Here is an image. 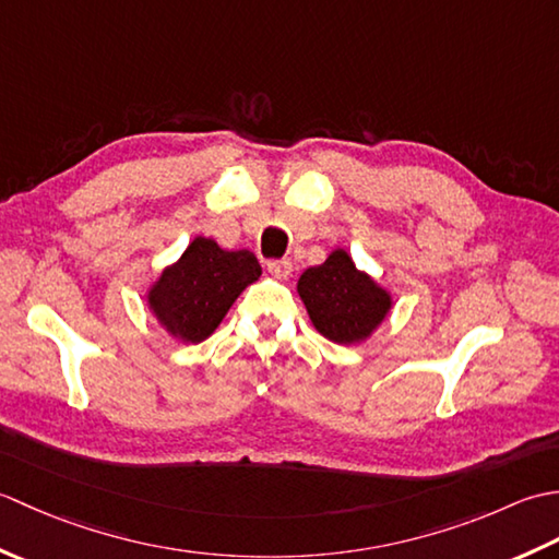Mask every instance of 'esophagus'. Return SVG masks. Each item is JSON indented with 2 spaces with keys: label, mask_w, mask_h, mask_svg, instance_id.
Listing matches in <instances>:
<instances>
[{
  "label": "esophagus",
  "mask_w": 559,
  "mask_h": 559,
  "mask_svg": "<svg viewBox=\"0 0 559 559\" xmlns=\"http://www.w3.org/2000/svg\"><path fill=\"white\" fill-rule=\"evenodd\" d=\"M290 271H293V264H290L288 259H281V261H269V273H271L273 278H278V281H288Z\"/></svg>",
  "instance_id": "esophagus-1"
}]
</instances>
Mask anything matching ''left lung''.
<instances>
[{
  "label": "left lung",
  "instance_id": "8db88e82",
  "mask_svg": "<svg viewBox=\"0 0 559 559\" xmlns=\"http://www.w3.org/2000/svg\"><path fill=\"white\" fill-rule=\"evenodd\" d=\"M298 295L312 326L338 346H358L384 324L394 298L367 271L355 266L346 249L336 247L324 264L298 278Z\"/></svg>",
  "mask_w": 559,
  "mask_h": 559
}]
</instances>
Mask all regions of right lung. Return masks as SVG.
I'll list each match as a JSON object with an SVG mask.
<instances>
[{"label":"right lung","instance_id":"1","mask_svg":"<svg viewBox=\"0 0 559 559\" xmlns=\"http://www.w3.org/2000/svg\"><path fill=\"white\" fill-rule=\"evenodd\" d=\"M259 276L261 266L249 249L233 252L199 235L151 283L146 305L165 334L189 346L206 341Z\"/></svg>","mask_w":559,"mask_h":559}]
</instances>
